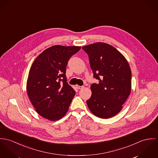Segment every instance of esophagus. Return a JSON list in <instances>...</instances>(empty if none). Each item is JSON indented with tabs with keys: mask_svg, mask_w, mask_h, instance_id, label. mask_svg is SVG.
Wrapping results in <instances>:
<instances>
[{
	"mask_svg": "<svg viewBox=\"0 0 158 158\" xmlns=\"http://www.w3.org/2000/svg\"><path fill=\"white\" fill-rule=\"evenodd\" d=\"M76 87L77 88V89H82V88H84V86H79V85H76Z\"/></svg>",
	"mask_w": 158,
	"mask_h": 158,
	"instance_id": "esophagus-1",
	"label": "esophagus"
}]
</instances>
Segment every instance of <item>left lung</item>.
Instances as JSON below:
<instances>
[{"label": "left lung", "mask_w": 158, "mask_h": 158, "mask_svg": "<svg viewBox=\"0 0 158 158\" xmlns=\"http://www.w3.org/2000/svg\"><path fill=\"white\" fill-rule=\"evenodd\" d=\"M88 55L93 76L88 108L98 118H110L120 112L131 88V72L121 53L113 46L97 42L82 47Z\"/></svg>", "instance_id": "left-lung-1"}]
</instances>
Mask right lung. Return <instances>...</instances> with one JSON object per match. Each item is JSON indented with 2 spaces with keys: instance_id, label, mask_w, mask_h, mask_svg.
Instances as JSON below:
<instances>
[{
  "instance_id": "add662e5",
  "label": "right lung",
  "mask_w": 158,
  "mask_h": 158,
  "mask_svg": "<svg viewBox=\"0 0 158 158\" xmlns=\"http://www.w3.org/2000/svg\"><path fill=\"white\" fill-rule=\"evenodd\" d=\"M81 47L52 46L33 62L27 82V91L36 111L50 121L64 117L75 95L67 82L66 67L71 57Z\"/></svg>"
}]
</instances>
